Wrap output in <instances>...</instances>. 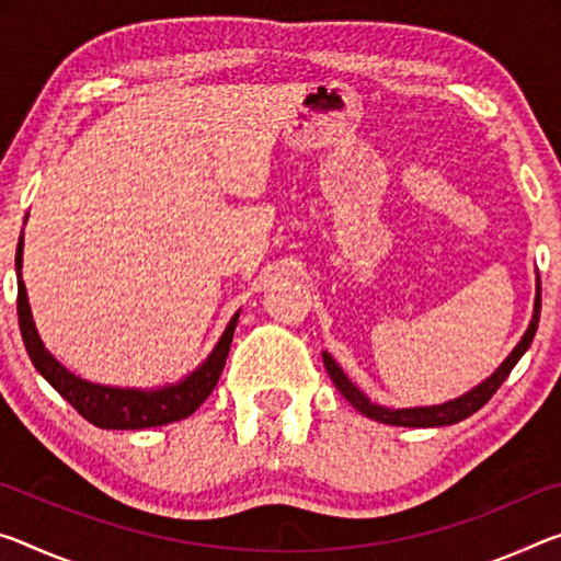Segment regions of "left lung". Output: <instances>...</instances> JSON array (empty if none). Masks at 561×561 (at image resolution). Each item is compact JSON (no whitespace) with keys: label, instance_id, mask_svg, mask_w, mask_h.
<instances>
[{"label":"left lung","instance_id":"8db88e82","mask_svg":"<svg viewBox=\"0 0 561 561\" xmlns=\"http://www.w3.org/2000/svg\"><path fill=\"white\" fill-rule=\"evenodd\" d=\"M539 284H537V299H535V317H531V324L527 332H524L522 342L514 346V352L510 354L502 362V367L494 371L492 377L482 385L474 387L472 392H467L465 397L455 399V402H447V404H437V407H414V409H387V407H379V404H371L367 397H364L357 387L352 385L346 375L342 371L340 364H336L329 354L324 352V367L329 371V377H332L334 387L340 389L344 394L346 402H350L354 409H359L364 416H369V420H377L381 424H392V426H447V424H457L461 420H467V416H472L474 412H479L489 399L494 397L496 389L502 387V381L510 377V371L514 369V364L522 359V354L529 350L531 340H535L537 334V324H539V309H541V297H539Z\"/></svg>","mask_w":561,"mask_h":561}]
</instances>
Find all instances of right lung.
Masks as SVG:
<instances>
[{
  "label": "right lung",
  "instance_id": "right-lung-1",
  "mask_svg": "<svg viewBox=\"0 0 561 561\" xmlns=\"http://www.w3.org/2000/svg\"><path fill=\"white\" fill-rule=\"evenodd\" d=\"M16 270H22V239L16 247ZM16 314H20V329L26 352L39 375L49 381L57 392L72 404L87 422L102 430H147V426H162L169 422H180L184 416L197 412V407L211 394L225 369L229 346H232L234 327L239 314L232 317L221 334L215 352L202 364L197 371L182 379L180 385L154 389V392H139V389H117L92 385L75 377L61 364L44 350L37 329L32 322L30 301H26L24 282L20 279L16 291Z\"/></svg>",
  "mask_w": 561,
  "mask_h": 561
}]
</instances>
